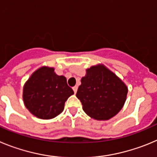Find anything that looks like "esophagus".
Returning a JSON list of instances; mask_svg holds the SVG:
<instances>
[{"label":"esophagus","instance_id":"34e87169","mask_svg":"<svg viewBox=\"0 0 157 157\" xmlns=\"http://www.w3.org/2000/svg\"><path fill=\"white\" fill-rule=\"evenodd\" d=\"M77 88H78V87H77V86H74V87H73V91H74V93H77Z\"/></svg>","mask_w":157,"mask_h":157}]
</instances>
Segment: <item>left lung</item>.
<instances>
[{
  "instance_id": "1",
  "label": "left lung",
  "mask_w": 157,
  "mask_h": 157,
  "mask_svg": "<svg viewBox=\"0 0 157 157\" xmlns=\"http://www.w3.org/2000/svg\"><path fill=\"white\" fill-rule=\"evenodd\" d=\"M127 94L126 84L105 66L98 64L86 70L76 96L87 115L97 121H107L121 111Z\"/></svg>"
}]
</instances>
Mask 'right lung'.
<instances>
[{
	"mask_svg": "<svg viewBox=\"0 0 157 157\" xmlns=\"http://www.w3.org/2000/svg\"><path fill=\"white\" fill-rule=\"evenodd\" d=\"M73 94L64 76L57 75L52 67L42 66L24 84L22 98L33 115L49 120L63 112L65 102Z\"/></svg>",
	"mask_w": 157,
	"mask_h": 157,
	"instance_id": "obj_1",
	"label": "right lung"
}]
</instances>
